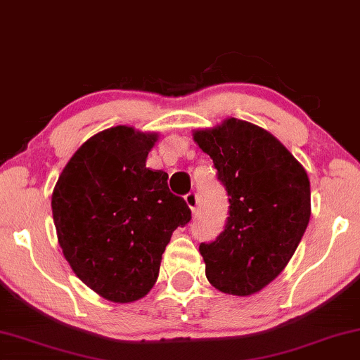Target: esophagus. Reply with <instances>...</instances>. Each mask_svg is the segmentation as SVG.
Instances as JSON below:
<instances>
[{
    "label": "esophagus",
    "instance_id": "obj_1",
    "mask_svg": "<svg viewBox=\"0 0 360 360\" xmlns=\"http://www.w3.org/2000/svg\"><path fill=\"white\" fill-rule=\"evenodd\" d=\"M186 205L191 208L192 214L197 213V210H198V195H197L195 192L187 193V195H186Z\"/></svg>",
    "mask_w": 360,
    "mask_h": 360
}]
</instances>
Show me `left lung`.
Returning <instances> with one entry per match:
<instances>
[{"mask_svg":"<svg viewBox=\"0 0 360 360\" xmlns=\"http://www.w3.org/2000/svg\"><path fill=\"white\" fill-rule=\"evenodd\" d=\"M229 195V218L218 238L200 245L208 282L236 296L258 293L281 274L311 218L306 169L276 136L250 122L226 118L195 129Z\"/></svg>","mask_w":360,"mask_h":360,"instance_id":"8db88e82","label":"left lung"}]
</instances>
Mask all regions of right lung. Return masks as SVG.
Here are the masks:
<instances>
[{"label":"right lung","instance_id":"add662e5","mask_svg":"<svg viewBox=\"0 0 360 360\" xmlns=\"http://www.w3.org/2000/svg\"><path fill=\"white\" fill-rule=\"evenodd\" d=\"M158 133L118 124L68 160L51 198L57 240L72 271L113 303H133L157 282L173 232L191 210L168 174L146 167Z\"/></svg>","mask_w":360,"mask_h":360}]
</instances>
